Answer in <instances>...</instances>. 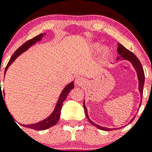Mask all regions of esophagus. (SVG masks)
Wrapping results in <instances>:
<instances>
[{
  "instance_id": "34e87169",
  "label": "esophagus",
  "mask_w": 152,
  "mask_h": 152,
  "mask_svg": "<svg viewBox=\"0 0 152 152\" xmlns=\"http://www.w3.org/2000/svg\"><path fill=\"white\" fill-rule=\"evenodd\" d=\"M85 83V79H83L82 77H80V76L76 78V79H75V84H76V85H78V86H82V85H83Z\"/></svg>"
}]
</instances>
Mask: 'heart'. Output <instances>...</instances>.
I'll use <instances>...</instances> for the list:
<instances>
[{
    "label": "heart",
    "mask_w": 152,
    "mask_h": 152,
    "mask_svg": "<svg viewBox=\"0 0 152 152\" xmlns=\"http://www.w3.org/2000/svg\"><path fill=\"white\" fill-rule=\"evenodd\" d=\"M100 47H101V45L99 43H94L91 45L90 48L92 51L96 52L99 50ZM110 53H111V49L110 48V47L107 46V45L102 47L101 49H100V55L102 58H107L110 55Z\"/></svg>",
    "instance_id": "1"
}]
</instances>
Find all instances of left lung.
<instances>
[{
	"mask_svg": "<svg viewBox=\"0 0 152 152\" xmlns=\"http://www.w3.org/2000/svg\"><path fill=\"white\" fill-rule=\"evenodd\" d=\"M117 52H118L119 56L117 58V60H120L122 58L123 60H127V61H130V62L132 64V65H133L134 68L135 70H136L137 74L138 81H139V87H138V88H139V91L140 93V98L141 99H142V92H143V85H144V82H145V74H144L143 68H142L140 61V60L137 58V56L133 53L131 52V51L129 50L128 49H126V48H124L121 44L118 43ZM140 104H141V102L139 105L140 107ZM83 106H84V109H85V115H86L87 119H88V121L91 123V125H93V126H94L95 127H96L97 129L102 131H111L115 129H108V128L103 127V126H99V125L96 124V123H94V122L91 121V119L89 118V116H88L87 107H85V101H84L83 102ZM134 117H133V119H132V120L129 122V123H132V122L134 120ZM118 129H120V128H118Z\"/></svg>",
	"mask_w": 152,
	"mask_h": 152,
	"instance_id": "8db88e82",
	"label": "left lung"
}]
</instances>
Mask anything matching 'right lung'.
Returning a JSON list of instances; mask_svg holds the SVG:
<instances>
[{"label":"right lung","mask_w":152,"mask_h":152,"mask_svg":"<svg viewBox=\"0 0 152 152\" xmlns=\"http://www.w3.org/2000/svg\"><path fill=\"white\" fill-rule=\"evenodd\" d=\"M46 34H44L42 33L40 35H37L35 36V38L33 39H30V40L27 41L26 42H25L23 45H22L14 53L12 56L11 58L10 59L9 61L8 64H7V67H6L5 69V72L6 73L8 69V67L11 65L12 63L16 59L18 56H20V54L23 53V52H25L26 50H27L30 47H32V45H35L37 42H39V41L42 40V37L44 35H45ZM73 88H74V84H73V82H71L70 84H68L67 85H66L65 88L63 89L62 92L61 93L59 96V98H58V101H57L56 104V107L54 108L53 111V113H51L50 115L48 117V118L45 119L44 120L42 121L39 122V123H34V124H30V125H22L23 126L26 128H29V129H34V130H36V131H43V130H46V129H49V128L52 127V126H55L56 124L57 123V122L59 120V117H60V114H61V107H62V104H63V102L67 98V95L68 94L70 93V91H71ZM3 96L2 92L1 91H0V96ZM3 97V96H2ZM4 99V98H3Z\"/></svg>","instance_id":"1"}]
</instances>
